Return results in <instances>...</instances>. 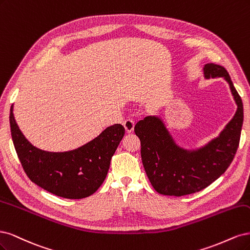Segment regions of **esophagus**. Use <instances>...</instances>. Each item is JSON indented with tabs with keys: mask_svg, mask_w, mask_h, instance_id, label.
<instances>
[{
	"mask_svg": "<svg viewBox=\"0 0 250 250\" xmlns=\"http://www.w3.org/2000/svg\"><path fill=\"white\" fill-rule=\"evenodd\" d=\"M124 126H125V131H126L127 133H131V132H133V130H134L135 122H134L133 119H131V118H127V119H125V122H124Z\"/></svg>",
	"mask_w": 250,
	"mask_h": 250,
	"instance_id": "esophagus-1",
	"label": "esophagus"
}]
</instances>
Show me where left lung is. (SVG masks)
<instances>
[{
    "label": "left lung",
    "instance_id": "obj_1",
    "mask_svg": "<svg viewBox=\"0 0 250 250\" xmlns=\"http://www.w3.org/2000/svg\"><path fill=\"white\" fill-rule=\"evenodd\" d=\"M206 78L222 77L229 84L238 109L218 138L198 150L179 147L162 120L147 116L136 124L134 131L141 143V159L154 189L164 195L183 196L207 188L225 172L237 152L243 125V103L228 70L206 64Z\"/></svg>",
    "mask_w": 250,
    "mask_h": 250
}]
</instances>
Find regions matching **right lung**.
Instances as JSON below:
<instances>
[{
	"mask_svg": "<svg viewBox=\"0 0 250 250\" xmlns=\"http://www.w3.org/2000/svg\"><path fill=\"white\" fill-rule=\"evenodd\" d=\"M9 122L13 146L28 178L50 193L69 199L88 197L101 187L125 135V127L116 124L78 149L49 152L36 148L23 137L12 108Z\"/></svg>",
	"mask_w": 250,
	"mask_h": 250,
	"instance_id": "add662e5",
	"label": "right lung"
}]
</instances>
